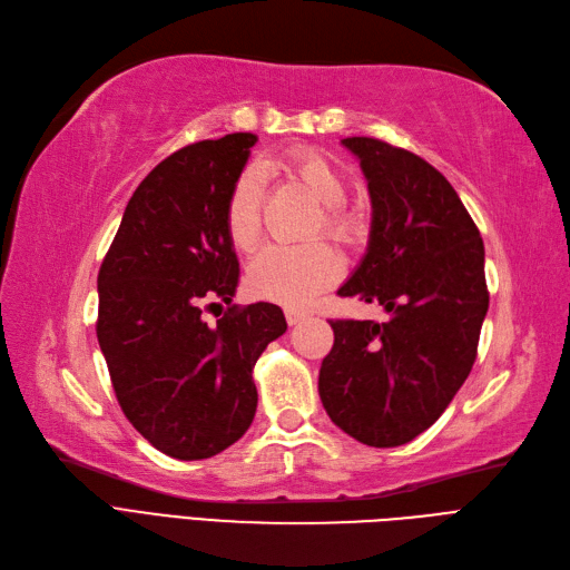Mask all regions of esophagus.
I'll list each match as a JSON object with an SVG mask.
<instances>
[{
  "label": "esophagus",
  "instance_id": "obj_1",
  "mask_svg": "<svg viewBox=\"0 0 570 570\" xmlns=\"http://www.w3.org/2000/svg\"><path fill=\"white\" fill-rule=\"evenodd\" d=\"M284 315H286V322H288L291 326H296V324H301L303 320H307V312L296 309V307H286Z\"/></svg>",
  "mask_w": 570,
  "mask_h": 570
}]
</instances>
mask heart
Masks as SVG:
<instances>
[{"mask_svg":"<svg viewBox=\"0 0 570 570\" xmlns=\"http://www.w3.org/2000/svg\"><path fill=\"white\" fill-rule=\"evenodd\" d=\"M265 168L286 175L320 200L322 210L315 232L322 229L338 244H351L357 236L360 219L343 206L347 179L332 158L315 149H293L267 163ZM263 204V175L248 168L236 179L227 200V234L238 250H250L261 242ZM341 272V258L326 244L315 242L298 248L267 246L248 267V286L263 298L284 305H305L320 291L332 286Z\"/></svg>","mask_w":570,"mask_h":570,"instance_id":"1","label":"heart"}]
</instances>
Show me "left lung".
I'll list each match as a JSON object with an SVG mask.
<instances>
[{"mask_svg":"<svg viewBox=\"0 0 570 570\" xmlns=\"http://www.w3.org/2000/svg\"><path fill=\"white\" fill-rule=\"evenodd\" d=\"M372 198L370 244L338 293L389 322L336 320L320 397L334 424L372 448L433 426L462 389L488 312L485 248L462 198L433 165L372 137L341 139Z\"/></svg>","mask_w":570,"mask_h":570,"instance_id":"1","label":"left lung"}]
</instances>
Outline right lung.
I'll use <instances>...</instances> for the list:
<instances>
[{
	"label": "right lung",
	"mask_w": 570,
	"mask_h": 570,
	"mask_svg": "<svg viewBox=\"0 0 570 570\" xmlns=\"http://www.w3.org/2000/svg\"><path fill=\"white\" fill-rule=\"evenodd\" d=\"M258 137L185 146L135 189L99 269L97 338L130 424L163 454L227 450L258 407L253 366L286 332L282 307L232 305L215 326L200 303H232L238 261L227 200Z\"/></svg>",
	"instance_id": "1"
}]
</instances>
